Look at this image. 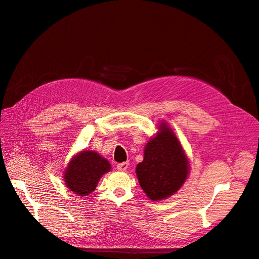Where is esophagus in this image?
<instances>
[{
	"mask_svg": "<svg viewBox=\"0 0 259 259\" xmlns=\"http://www.w3.org/2000/svg\"><path fill=\"white\" fill-rule=\"evenodd\" d=\"M129 167V162L128 161H124V162H120V164L117 165V169L119 171H125Z\"/></svg>",
	"mask_w": 259,
	"mask_h": 259,
	"instance_id": "esophagus-1",
	"label": "esophagus"
}]
</instances>
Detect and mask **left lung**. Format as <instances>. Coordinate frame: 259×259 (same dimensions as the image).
<instances>
[{
    "instance_id": "1",
    "label": "left lung",
    "mask_w": 259,
    "mask_h": 259,
    "mask_svg": "<svg viewBox=\"0 0 259 259\" xmlns=\"http://www.w3.org/2000/svg\"><path fill=\"white\" fill-rule=\"evenodd\" d=\"M190 162L174 130L166 121L144 147V157L136 167L143 192L151 201H161L178 192L188 179Z\"/></svg>"
}]
</instances>
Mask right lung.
Masks as SVG:
<instances>
[{"label":"right lung","mask_w":259,"mask_h":259,"mask_svg":"<svg viewBox=\"0 0 259 259\" xmlns=\"http://www.w3.org/2000/svg\"><path fill=\"white\" fill-rule=\"evenodd\" d=\"M109 161L99 153L82 150L73 155L64 170V182L69 191L79 196H87L95 190L100 179L110 171Z\"/></svg>","instance_id":"1"}]
</instances>
